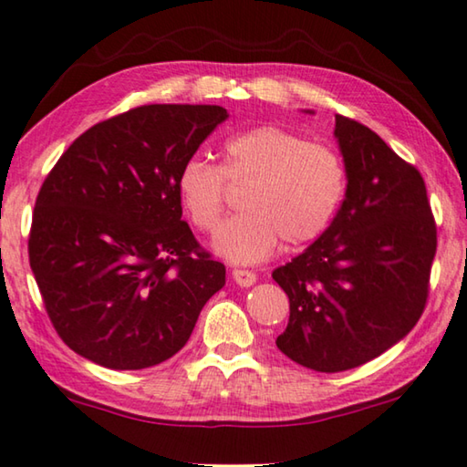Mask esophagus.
Returning a JSON list of instances; mask_svg holds the SVG:
<instances>
[{
    "mask_svg": "<svg viewBox=\"0 0 467 467\" xmlns=\"http://www.w3.org/2000/svg\"><path fill=\"white\" fill-rule=\"evenodd\" d=\"M233 278H234L236 284H239V286L247 288V286H253V284H255L257 275H255V272H251V270H241V267H234Z\"/></svg>",
    "mask_w": 467,
    "mask_h": 467,
    "instance_id": "34e87169",
    "label": "esophagus"
}]
</instances>
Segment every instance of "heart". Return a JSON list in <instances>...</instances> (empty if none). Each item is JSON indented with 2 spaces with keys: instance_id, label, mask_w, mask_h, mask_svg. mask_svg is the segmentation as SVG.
<instances>
[{
  "instance_id": "heart-1",
  "label": "heart",
  "mask_w": 467,
  "mask_h": 467,
  "mask_svg": "<svg viewBox=\"0 0 467 467\" xmlns=\"http://www.w3.org/2000/svg\"><path fill=\"white\" fill-rule=\"evenodd\" d=\"M226 183L247 187L243 212L218 228L214 251L233 264H257L280 239L300 247L323 234L342 203L346 169L334 148L278 125L236 133L224 141L223 164L189 158L179 169V202L197 231L216 228Z\"/></svg>"
}]
</instances>
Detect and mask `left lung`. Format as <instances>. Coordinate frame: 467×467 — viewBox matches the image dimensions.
Returning a JSON list of instances; mask_svg holds the SVG:
<instances>
[{"mask_svg":"<svg viewBox=\"0 0 467 467\" xmlns=\"http://www.w3.org/2000/svg\"><path fill=\"white\" fill-rule=\"evenodd\" d=\"M346 197L334 223L272 278L290 300L275 346L319 373L381 357L426 306L437 224L426 185L367 125L336 115Z\"/></svg>","mask_w":467,"mask_h":467,"instance_id":"left-lung-1","label":"left lung"}]
</instances>
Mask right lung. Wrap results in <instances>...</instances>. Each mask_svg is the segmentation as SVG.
Segmentation results:
<instances>
[{
    "label": "right lung",
    "instance_id": "add662e5",
    "mask_svg": "<svg viewBox=\"0 0 467 467\" xmlns=\"http://www.w3.org/2000/svg\"><path fill=\"white\" fill-rule=\"evenodd\" d=\"M228 119L218 105H144L74 140L36 195L28 257L55 331L115 370L187 344L226 267L181 220L177 175Z\"/></svg>",
    "mask_w": 467,
    "mask_h": 467
}]
</instances>
